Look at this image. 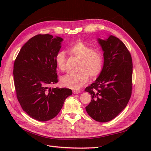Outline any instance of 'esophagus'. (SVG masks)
<instances>
[{
	"instance_id": "1",
	"label": "esophagus",
	"mask_w": 151,
	"mask_h": 151,
	"mask_svg": "<svg viewBox=\"0 0 151 151\" xmlns=\"http://www.w3.org/2000/svg\"><path fill=\"white\" fill-rule=\"evenodd\" d=\"M81 93V91H76V90L73 91V93H74V94H79Z\"/></svg>"
}]
</instances>
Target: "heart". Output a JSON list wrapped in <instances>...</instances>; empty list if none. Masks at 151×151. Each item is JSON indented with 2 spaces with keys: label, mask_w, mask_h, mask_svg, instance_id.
I'll use <instances>...</instances> for the list:
<instances>
[{
  "label": "heart",
  "mask_w": 151,
  "mask_h": 151,
  "mask_svg": "<svg viewBox=\"0 0 151 151\" xmlns=\"http://www.w3.org/2000/svg\"><path fill=\"white\" fill-rule=\"evenodd\" d=\"M72 55L81 59L78 66V72L63 76L61 84L73 89H79L89 81V76L92 78L97 77L103 70L104 55L103 53L81 41L76 42L68 49ZM55 62L59 70L63 71L65 68L66 57L63 52H58L55 57Z\"/></svg>",
  "instance_id": "b5f03b06"
}]
</instances>
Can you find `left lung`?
Wrapping results in <instances>:
<instances>
[{
  "label": "left lung",
  "instance_id": "1",
  "mask_svg": "<svg viewBox=\"0 0 151 151\" xmlns=\"http://www.w3.org/2000/svg\"><path fill=\"white\" fill-rule=\"evenodd\" d=\"M98 41L104 52V65L97 79L85 89L92 97L86 109L94 120L108 122L119 115L129 101L133 65L130 53L120 39L110 35Z\"/></svg>",
  "mask_w": 151,
  "mask_h": 151
}]
</instances>
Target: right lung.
<instances>
[{
	"instance_id": "right-lung-1",
	"label": "right lung",
	"mask_w": 151,
	"mask_h": 151,
	"mask_svg": "<svg viewBox=\"0 0 151 151\" xmlns=\"http://www.w3.org/2000/svg\"><path fill=\"white\" fill-rule=\"evenodd\" d=\"M62 41L48 34L36 35L22 47L14 63L18 101L23 111L40 122L55 117L72 94L70 89L50 88L58 81L55 57Z\"/></svg>"
}]
</instances>
